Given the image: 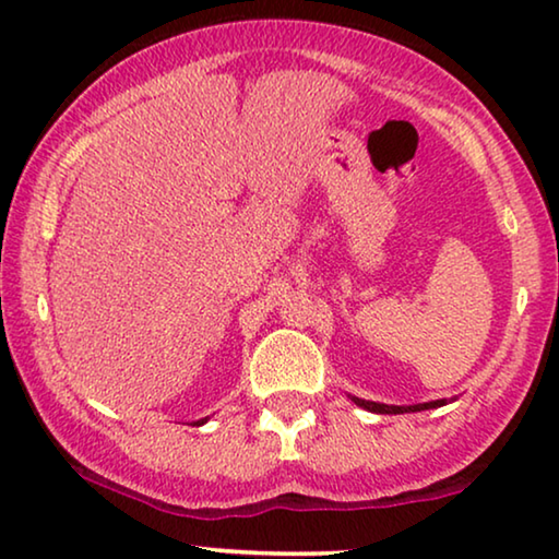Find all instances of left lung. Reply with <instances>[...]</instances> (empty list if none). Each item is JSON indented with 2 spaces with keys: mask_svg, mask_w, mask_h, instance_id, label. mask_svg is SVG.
Masks as SVG:
<instances>
[{
  "mask_svg": "<svg viewBox=\"0 0 559 559\" xmlns=\"http://www.w3.org/2000/svg\"><path fill=\"white\" fill-rule=\"evenodd\" d=\"M354 402L364 406V409L377 412V414H406V412H424V409H437V406L444 404V399L439 402H427V404H414V406H389V404H377V402H366V399H356Z\"/></svg>",
  "mask_w": 559,
  "mask_h": 559,
  "instance_id": "8db88e82",
  "label": "left lung"
}]
</instances>
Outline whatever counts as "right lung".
<instances>
[{
    "mask_svg": "<svg viewBox=\"0 0 559 559\" xmlns=\"http://www.w3.org/2000/svg\"><path fill=\"white\" fill-rule=\"evenodd\" d=\"M203 421H205V419H200V421H198V424H203Z\"/></svg>",
    "mask_w": 559,
    "mask_h": 559,
    "instance_id": "add662e5",
    "label": "right lung"
}]
</instances>
